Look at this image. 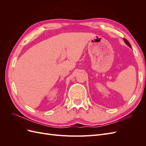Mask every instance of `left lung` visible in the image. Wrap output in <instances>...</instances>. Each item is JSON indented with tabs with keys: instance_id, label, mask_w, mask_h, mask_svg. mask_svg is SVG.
<instances>
[{
	"instance_id": "obj_1",
	"label": "left lung",
	"mask_w": 146,
	"mask_h": 146,
	"mask_svg": "<svg viewBox=\"0 0 146 146\" xmlns=\"http://www.w3.org/2000/svg\"><path fill=\"white\" fill-rule=\"evenodd\" d=\"M123 41H124V42H125V44H127L128 46H129L131 48H131V45H130V42H129V41H128L126 39L123 38Z\"/></svg>"
}]
</instances>
